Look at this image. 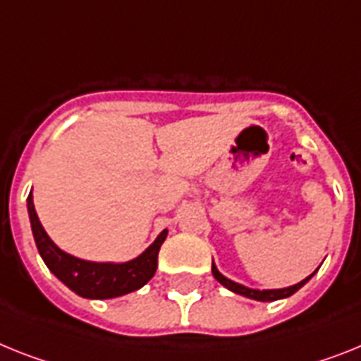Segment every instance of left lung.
<instances>
[{
  "instance_id": "8db88e82",
  "label": "left lung",
  "mask_w": 361,
  "mask_h": 361,
  "mask_svg": "<svg viewBox=\"0 0 361 361\" xmlns=\"http://www.w3.org/2000/svg\"><path fill=\"white\" fill-rule=\"evenodd\" d=\"M316 274V271H314ZM314 274L308 275L307 279H302L301 283L293 284V286H288V288H279V290H253V288H247V286H242V284L235 283V281H231V279L224 277L220 271L216 269V266H214L213 262V275L214 279H216L218 283L222 284V286H226L227 290H231V292L238 293V295H244V298H250V299H255V301H277V299H284V298H290L292 293L298 292L301 286H305V284L310 281L312 277H314Z\"/></svg>"
}]
</instances>
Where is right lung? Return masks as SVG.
Masks as SVG:
<instances>
[{
	"mask_svg": "<svg viewBox=\"0 0 361 361\" xmlns=\"http://www.w3.org/2000/svg\"><path fill=\"white\" fill-rule=\"evenodd\" d=\"M27 211L31 218V229L36 247L47 268L62 281L69 290L86 299H111L124 293L135 292L150 281L156 274L157 253L166 238V229L159 233L154 244L147 247L139 257L128 262H90L77 259L60 250L42 227L32 204V192L27 198Z\"/></svg>",
	"mask_w": 361,
	"mask_h": 361,
	"instance_id": "add662e5",
	"label": "right lung"
}]
</instances>
